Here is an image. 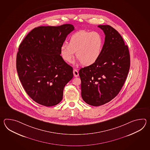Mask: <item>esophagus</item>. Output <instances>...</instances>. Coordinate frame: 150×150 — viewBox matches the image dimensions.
Segmentation results:
<instances>
[{"mask_svg": "<svg viewBox=\"0 0 150 150\" xmlns=\"http://www.w3.org/2000/svg\"><path fill=\"white\" fill-rule=\"evenodd\" d=\"M73 72H74V76L75 77L79 76V72L78 71L76 70V69H74Z\"/></svg>", "mask_w": 150, "mask_h": 150, "instance_id": "obj_1", "label": "esophagus"}]
</instances>
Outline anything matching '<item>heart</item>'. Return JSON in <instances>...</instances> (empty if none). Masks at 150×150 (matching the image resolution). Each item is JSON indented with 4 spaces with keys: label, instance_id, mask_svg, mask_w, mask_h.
Wrapping results in <instances>:
<instances>
[{
    "label": "heart",
    "instance_id": "obj_1",
    "mask_svg": "<svg viewBox=\"0 0 150 150\" xmlns=\"http://www.w3.org/2000/svg\"><path fill=\"white\" fill-rule=\"evenodd\" d=\"M103 45V36L99 32L80 30L71 35L69 45H61L60 54L64 61L71 63L76 52V58L81 64L89 66L100 57Z\"/></svg>",
    "mask_w": 150,
    "mask_h": 150
}]
</instances>
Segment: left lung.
Instances as JSON below:
<instances>
[{
    "label": "left lung",
    "mask_w": 150,
    "mask_h": 150,
    "mask_svg": "<svg viewBox=\"0 0 150 150\" xmlns=\"http://www.w3.org/2000/svg\"><path fill=\"white\" fill-rule=\"evenodd\" d=\"M105 34L102 54L94 64L79 70L81 96L89 105L99 106L117 96L130 65L128 47L121 35L109 25H99Z\"/></svg>",
    "instance_id": "left-lung-1"
}]
</instances>
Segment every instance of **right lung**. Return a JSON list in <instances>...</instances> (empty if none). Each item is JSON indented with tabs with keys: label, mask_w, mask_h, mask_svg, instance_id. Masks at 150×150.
I'll return each mask as SVG.
<instances>
[{
	"label": "right lung",
	"mask_w": 150,
	"mask_h": 150,
	"mask_svg": "<svg viewBox=\"0 0 150 150\" xmlns=\"http://www.w3.org/2000/svg\"><path fill=\"white\" fill-rule=\"evenodd\" d=\"M74 25L40 26L23 39L16 54V70L23 88L38 104L50 107L63 99V90L74 76L60 48Z\"/></svg>",
	"instance_id": "1"
}]
</instances>
